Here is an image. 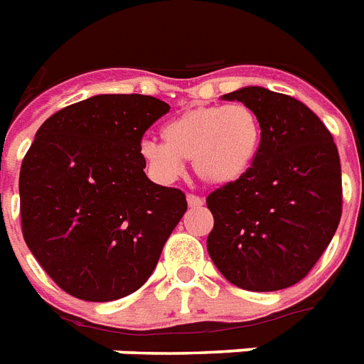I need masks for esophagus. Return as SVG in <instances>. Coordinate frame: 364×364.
<instances>
[{
  "label": "esophagus",
  "mask_w": 364,
  "mask_h": 364,
  "mask_svg": "<svg viewBox=\"0 0 364 364\" xmlns=\"http://www.w3.org/2000/svg\"><path fill=\"white\" fill-rule=\"evenodd\" d=\"M187 202L191 208H202V205H204V198H200L196 194H188Z\"/></svg>",
  "instance_id": "34e87169"
}]
</instances>
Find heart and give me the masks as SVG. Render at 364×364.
Listing matches in <instances>:
<instances>
[{"label": "heart", "mask_w": 364, "mask_h": 364, "mask_svg": "<svg viewBox=\"0 0 364 364\" xmlns=\"http://www.w3.org/2000/svg\"><path fill=\"white\" fill-rule=\"evenodd\" d=\"M164 143L145 141L139 154L149 173L162 183L181 176L183 162H193L196 176L210 185L242 179L259 156L262 124L253 107L242 102L200 105L183 111L162 128Z\"/></svg>", "instance_id": "b5f03b06"}]
</instances>
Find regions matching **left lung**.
Instances as JSON below:
<instances>
[{
	"label": "left lung",
	"mask_w": 364,
	"mask_h": 364,
	"mask_svg": "<svg viewBox=\"0 0 364 364\" xmlns=\"http://www.w3.org/2000/svg\"><path fill=\"white\" fill-rule=\"evenodd\" d=\"M223 98L253 107L262 141L251 170L205 198L213 215L208 253L236 287H291L308 276L338 228V149L321 119L287 94L245 87Z\"/></svg>",
	"instance_id": "8db88e82"
}]
</instances>
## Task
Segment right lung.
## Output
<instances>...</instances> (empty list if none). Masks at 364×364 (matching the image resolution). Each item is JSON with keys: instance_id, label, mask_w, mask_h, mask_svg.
<instances>
[{"instance_id": "obj_1", "label": "right lung", "mask_w": 364, "mask_h": 364, "mask_svg": "<svg viewBox=\"0 0 364 364\" xmlns=\"http://www.w3.org/2000/svg\"><path fill=\"white\" fill-rule=\"evenodd\" d=\"M170 105L100 94L48 117L20 168L26 245L65 293L109 302L147 282L185 211L179 188L145 176L143 134Z\"/></svg>"}]
</instances>
